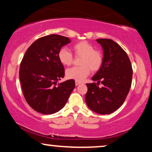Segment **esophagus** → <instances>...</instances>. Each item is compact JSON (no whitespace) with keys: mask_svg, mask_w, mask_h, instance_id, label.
Returning a JSON list of instances; mask_svg holds the SVG:
<instances>
[{"mask_svg":"<svg viewBox=\"0 0 152 152\" xmlns=\"http://www.w3.org/2000/svg\"><path fill=\"white\" fill-rule=\"evenodd\" d=\"M81 84L80 82H77V81H76L75 82V85L76 86H78V85H80Z\"/></svg>","mask_w":152,"mask_h":152,"instance_id":"esophagus-1","label":"esophagus"}]
</instances>
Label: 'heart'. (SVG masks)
Segmentation results:
<instances>
[{"instance_id":"obj_1","label":"heart","mask_w":152,"mask_h":152,"mask_svg":"<svg viewBox=\"0 0 152 152\" xmlns=\"http://www.w3.org/2000/svg\"><path fill=\"white\" fill-rule=\"evenodd\" d=\"M75 57H81L79 64L80 66L72 67L66 70V77L76 81H83L91 71H97L103 63V55L99 50H94L91 43L87 41H80L72 46ZM59 61L64 66L71 65L73 56L67 49L62 48L58 53Z\"/></svg>"}]
</instances>
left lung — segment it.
Segmentation results:
<instances>
[{
  "mask_svg": "<svg viewBox=\"0 0 152 152\" xmlns=\"http://www.w3.org/2000/svg\"><path fill=\"white\" fill-rule=\"evenodd\" d=\"M97 42L103 50V63L93 81L97 84H86L85 100L89 109L105 115L116 111L124 103L131 88L133 70L126 52L111 39H99ZM103 84L98 86L99 82Z\"/></svg>",
  "mask_w": 152,
  "mask_h": 152,
  "instance_id": "obj_1",
  "label": "left lung"
}]
</instances>
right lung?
Returning a JSON list of instances; mask_svg holds the SVG:
<instances>
[{
  "instance_id": "right-lung-1",
  "label": "right lung",
  "mask_w": 152,
  "mask_h": 152,
  "mask_svg": "<svg viewBox=\"0 0 152 152\" xmlns=\"http://www.w3.org/2000/svg\"><path fill=\"white\" fill-rule=\"evenodd\" d=\"M70 41L61 35H48L35 41L25 53L20 66V84L26 102L39 113L59 111L75 87L74 80L57 84L64 77L58 53Z\"/></svg>"
}]
</instances>
